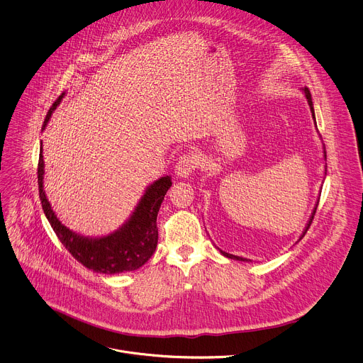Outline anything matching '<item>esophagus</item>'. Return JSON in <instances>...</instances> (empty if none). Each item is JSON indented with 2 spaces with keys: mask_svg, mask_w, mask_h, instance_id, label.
Wrapping results in <instances>:
<instances>
[{
  "mask_svg": "<svg viewBox=\"0 0 363 363\" xmlns=\"http://www.w3.org/2000/svg\"><path fill=\"white\" fill-rule=\"evenodd\" d=\"M199 165V157L191 151L179 157L177 165H175V174L181 178H188Z\"/></svg>",
  "mask_w": 363,
  "mask_h": 363,
  "instance_id": "34e87169",
  "label": "esophagus"
}]
</instances>
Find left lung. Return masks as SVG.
Here are the masks:
<instances>
[{
	"label": "left lung",
	"instance_id": "8db88e82",
	"mask_svg": "<svg viewBox=\"0 0 363 363\" xmlns=\"http://www.w3.org/2000/svg\"><path fill=\"white\" fill-rule=\"evenodd\" d=\"M304 91H306V96H307V100H308V104H310V107H311V111H313V117H314V107H313V100H311V93H310V90L306 87L304 89ZM315 118V117H314ZM327 157V155H325ZM318 206V205H317ZM317 206L314 208V212H313V215H311V219H310V222H308V225H307V228H306V232L303 233V238H304V235L307 233V230H308V228L311 226V223H313V219H314V215H315V212H317ZM220 253L223 255V256H226V257H229V259H233V260H243V262H249L247 259H243V257H239V256H233V255H229V253H226V252H222L220 250Z\"/></svg>",
	"mask_w": 363,
	"mask_h": 363
}]
</instances>
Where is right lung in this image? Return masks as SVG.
<instances>
[{
	"mask_svg": "<svg viewBox=\"0 0 363 363\" xmlns=\"http://www.w3.org/2000/svg\"><path fill=\"white\" fill-rule=\"evenodd\" d=\"M63 94H60L49 108L42 128H45L48 124L52 111L60 103ZM42 179L43 155L40 147L38 162V186L42 209L57 239L62 242L66 250L84 267L104 274L133 272L147 263V260L155 252L158 243L157 215L164 196L167 195V191L172 185L169 177H162L151 184L128 222L117 232L100 239L79 236L59 222L50 208V203L46 199Z\"/></svg>",
	"mask_w": 363,
	"mask_h": 363,
	"instance_id": "right-lung-1",
	"label": "right lung"
}]
</instances>
